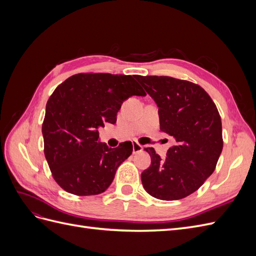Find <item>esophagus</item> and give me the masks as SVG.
I'll return each instance as SVG.
<instances>
[{
    "instance_id": "obj_1",
    "label": "esophagus",
    "mask_w": 256,
    "mask_h": 256,
    "mask_svg": "<svg viewBox=\"0 0 256 256\" xmlns=\"http://www.w3.org/2000/svg\"><path fill=\"white\" fill-rule=\"evenodd\" d=\"M143 150V146L138 144V142H132V152L134 154H136Z\"/></svg>"
}]
</instances>
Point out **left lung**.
<instances>
[{"label":"left lung","mask_w":256,"mask_h":256,"mask_svg":"<svg viewBox=\"0 0 256 256\" xmlns=\"http://www.w3.org/2000/svg\"><path fill=\"white\" fill-rule=\"evenodd\" d=\"M157 104L160 129L175 145L161 159L154 148L150 166L141 180L146 192L164 200H180L196 192L214 171L223 147L218 109L204 88L172 76H136Z\"/></svg>","instance_id":"left-lung-1"}]
</instances>
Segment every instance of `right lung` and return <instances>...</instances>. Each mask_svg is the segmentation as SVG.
<instances>
[{
    "instance_id": "right-lung-1",
    "label": "right lung",
    "mask_w": 256,
    "mask_h": 256,
    "mask_svg": "<svg viewBox=\"0 0 256 256\" xmlns=\"http://www.w3.org/2000/svg\"><path fill=\"white\" fill-rule=\"evenodd\" d=\"M146 92L132 76L78 74L53 92L42 122L44 156L54 180L76 196L104 192L132 144L116 148L98 141V128L116 122L124 100Z\"/></svg>"
}]
</instances>
